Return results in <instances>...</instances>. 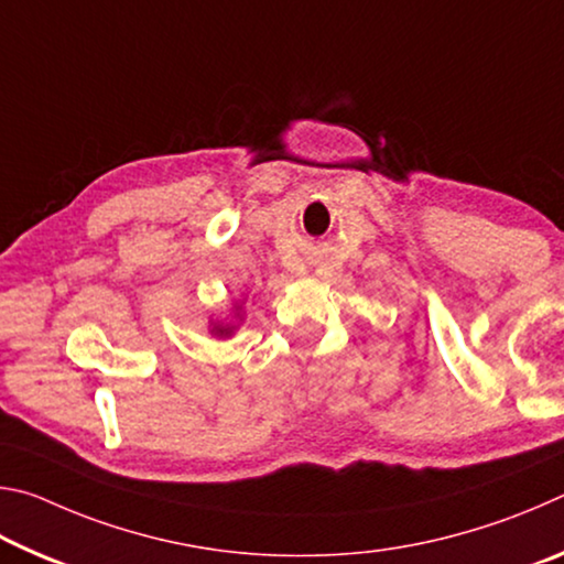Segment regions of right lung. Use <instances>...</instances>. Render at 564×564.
I'll use <instances>...</instances> for the list:
<instances>
[{
	"label": "right lung",
	"mask_w": 564,
	"mask_h": 564,
	"mask_svg": "<svg viewBox=\"0 0 564 564\" xmlns=\"http://www.w3.org/2000/svg\"><path fill=\"white\" fill-rule=\"evenodd\" d=\"M218 333H221V336H224V333H228V328H216Z\"/></svg>",
	"instance_id": "add662e5"
}]
</instances>
